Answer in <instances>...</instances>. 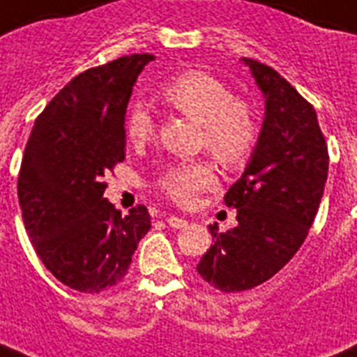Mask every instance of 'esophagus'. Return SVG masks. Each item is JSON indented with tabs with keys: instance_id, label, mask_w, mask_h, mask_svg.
Here are the masks:
<instances>
[{
	"instance_id": "obj_1",
	"label": "esophagus",
	"mask_w": 357,
	"mask_h": 357,
	"mask_svg": "<svg viewBox=\"0 0 357 357\" xmlns=\"http://www.w3.org/2000/svg\"><path fill=\"white\" fill-rule=\"evenodd\" d=\"M167 222H168V227H172V228H185V227H187V221H185V219H181V217H174V215L167 217Z\"/></svg>"
}]
</instances>
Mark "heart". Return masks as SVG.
<instances>
[{
	"instance_id": "1",
	"label": "heart",
	"mask_w": 357,
	"mask_h": 357,
	"mask_svg": "<svg viewBox=\"0 0 357 357\" xmlns=\"http://www.w3.org/2000/svg\"><path fill=\"white\" fill-rule=\"evenodd\" d=\"M162 99L185 118L200 123V148H206L227 168L245 165L258 140V121L252 106L234 97V91L206 70H185L162 86ZM125 132L135 146L149 142L155 119L146 102L136 100L125 119ZM215 168L208 160L179 162L159 178V189L179 206L195 202L198 192L215 185Z\"/></svg>"
}]
</instances>
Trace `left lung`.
<instances>
[{
  "label": "left lung",
  "instance_id": "left-lung-1",
  "mask_svg": "<svg viewBox=\"0 0 357 357\" xmlns=\"http://www.w3.org/2000/svg\"><path fill=\"white\" fill-rule=\"evenodd\" d=\"M262 89L266 118L243 176L225 204L238 209V227L219 232L197 266L221 292L262 284L290 262L317 217L330 155L317 112L287 78L257 59L243 58Z\"/></svg>",
  "mask_w": 357,
  "mask_h": 357
}]
</instances>
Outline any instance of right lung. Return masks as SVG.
<instances>
[{
    "label": "right lung",
    "mask_w": 357,
    "mask_h": 357,
    "mask_svg": "<svg viewBox=\"0 0 357 357\" xmlns=\"http://www.w3.org/2000/svg\"><path fill=\"white\" fill-rule=\"evenodd\" d=\"M151 54L84 70L35 119L26 144L18 202L45 268L65 287L99 294L123 281L151 228L144 204L129 213L106 198L105 174L125 159V110Z\"/></svg>",
    "instance_id": "1"
}]
</instances>
